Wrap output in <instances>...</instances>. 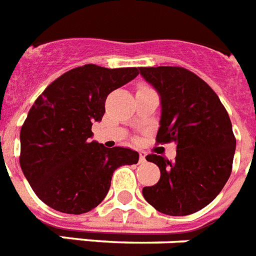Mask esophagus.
<instances>
[{"label": "esophagus", "instance_id": "34e87169", "mask_svg": "<svg viewBox=\"0 0 256 256\" xmlns=\"http://www.w3.org/2000/svg\"><path fill=\"white\" fill-rule=\"evenodd\" d=\"M146 152L144 151H139V162H146Z\"/></svg>", "mask_w": 256, "mask_h": 256}]
</instances>
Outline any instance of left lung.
I'll return each instance as SVG.
<instances>
[{"mask_svg": "<svg viewBox=\"0 0 256 256\" xmlns=\"http://www.w3.org/2000/svg\"><path fill=\"white\" fill-rule=\"evenodd\" d=\"M158 92L161 118L156 142L177 144L176 160L148 154L160 180L143 188L158 212L186 216L218 196L230 177L236 138L229 114L216 92L190 70L178 66L139 68Z\"/></svg>", "mask_w": 256, "mask_h": 256, "instance_id": "1", "label": "left lung"}]
</instances>
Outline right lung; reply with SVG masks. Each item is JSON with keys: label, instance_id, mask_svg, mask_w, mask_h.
Returning <instances> with one entry per match:
<instances>
[{"label": "right lung", "instance_id": "add662e5", "mask_svg": "<svg viewBox=\"0 0 256 256\" xmlns=\"http://www.w3.org/2000/svg\"><path fill=\"white\" fill-rule=\"evenodd\" d=\"M138 74L136 68L88 64L62 74L36 98L20 130L19 162L45 204L64 214H86L104 200L116 169L138 162L136 151L90 139L109 94Z\"/></svg>", "mask_w": 256, "mask_h": 256}]
</instances>
